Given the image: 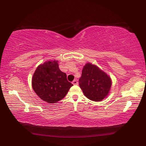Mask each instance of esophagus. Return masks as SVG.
<instances>
[{"label": "esophagus", "instance_id": "34e87169", "mask_svg": "<svg viewBox=\"0 0 146 146\" xmlns=\"http://www.w3.org/2000/svg\"><path fill=\"white\" fill-rule=\"evenodd\" d=\"M72 83H73V84L74 85H78V81H77V80H73V82H72Z\"/></svg>", "mask_w": 146, "mask_h": 146}]
</instances>
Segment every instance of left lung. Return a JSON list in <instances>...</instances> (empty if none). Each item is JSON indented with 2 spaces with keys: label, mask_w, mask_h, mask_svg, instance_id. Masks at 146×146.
<instances>
[{
  "label": "left lung",
  "mask_w": 146,
  "mask_h": 146,
  "mask_svg": "<svg viewBox=\"0 0 146 146\" xmlns=\"http://www.w3.org/2000/svg\"><path fill=\"white\" fill-rule=\"evenodd\" d=\"M110 78L104 71L90 63L83 67L79 85L88 99L100 102L108 95L111 87Z\"/></svg>",
  "instance_id": "left-lung-1"
}]
</instances>
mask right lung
I'll return each mask as SVG.
<instances>
[{"mask_svg":"<svg viewBox=\"0 0 146 146\" xmlns=\"http://www.w3.org/2000/svg\"><path fill=\"white\" fill-rule=\"evenodd\" d=\"M66 77V74L59 68L58 61L46 62L39 65L34 73L33 88L42 100L56 103L62 100L73 86Z\"/></svg>","mask_w":146,"mask_h":146,"instance_id":"right-lung-1","label":"right lung"}]
</instances>
